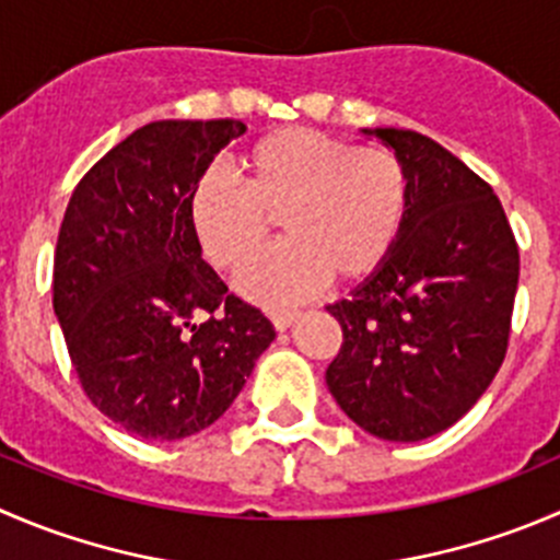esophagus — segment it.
I'll use <instances>...</instances> for the list:
<instances>
[{
  "instance_id": "esophagus-1",
  "label": "esophagus",
  "mask_w": 560,
  "mask_h": 560,
  "mask_svg": "<svg viewBox=\"0 0 560 560\" xmlns=\"http://www.w3.org/2000/svg\"><path fill=\"white\" fill-rule=\"evenodd\" d=\"M270 319H273L276 330H287L298 319V312H270Z\"/></svg>"
}]
</instances>
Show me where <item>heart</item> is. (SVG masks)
<instances>
[{"mask_svg":"<svg viewBox=\"0 0 560 560\" xmlns=\"http://www.w3.org/2000/svg\"><path fill=\"white\" fill-rule=\"evenodd\" d=\"M243 188L205 172L188 194V221L205 259L237 273L270 237L284 241L237 287L268 306L303 301L325 281L358 284L394 254L410 215V177L396 153L355 148L312 128L259 136L237 161Z\"/></svg>","mask_w":560,"mask_h":560,"instance_id":"b5f03b06","label":"heart"}]
</instances>
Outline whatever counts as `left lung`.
<instances>
[{
  "instance_id": "obj_1",
  "label": "left lung",
  "mask_w": 560,
  "mask_h": 560,
  "mask_svg": "<svg viewBox=\"0 0 560 560\" xmlns=\"http://www.w3.org/2000/svg\"><path fill=\"white\" fill-rule=\"evenodd\" d=\"M410 177V215L388 262L330 303L336 405L369 435L416 443L457 424L501 369L520 252L492 188L430 136L363 128Z\"/></svg>"
}]
</instances>
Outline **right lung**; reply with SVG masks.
<instances>
[{
    "mask_svg": "<svg viewBox=\"0 0 560 560\" xmlns=\"http://www.w3.org/2000/svg\"><path fill=\"white\" fill-rule=\"evenodd\" d=\"M241 119H159L75 186L54 254V314L92 405L144 441L219 421L276 339L202 259L188 194Z\"/></svg>",
    "mask_w": 560,
    "mask_h": 560,
    "instance_id": "1",
    "label": "right lung"
}]
</instances>
